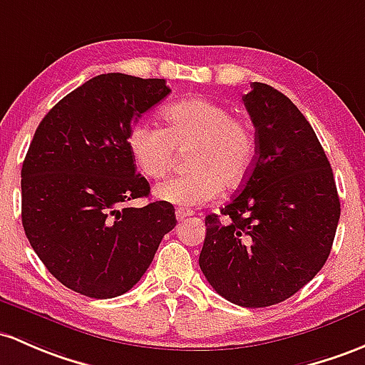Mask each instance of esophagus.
<instances>
[{
    "mask_svg": "<svg viewBox=\"0 0 365 365\" xmlns=\"http://www.w3.org/2000/svg\"><path fill=\"white\" fill-rule=\"evenodd\" d=\"M195 212L191 209H184V207H179L178 210H175V217H178V221H182V219L190 217V215H193Z\"/></svg>",
    "mask_w": 365,
    "mask_h": 365,
    "instance_id": "esophagus-1",
    "label": "esophagus"
}]
</instances>
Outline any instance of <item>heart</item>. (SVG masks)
<instances>
[{
  "label": "heart",
  "mask_w": 365,
  "mask_h": 365,
  "mask_svg": "<svg viewBox=\"0 0 365 365\" xmlns=\"http://www.w3.org/2000/svg\"><path fill=\"white\" fill-rule=\"evenodd\" d=\"M165 128L137 121L127 135L132 160L146 178L158 179L174 165L178 151L191 167L156 184L155 197L175 205L195 207L212 200L219 190H233L245 181L256 155V139L244 120L226 106L191 97L167 106Z\"/></svg>",
  "instance_id": "heart-1"
}]
</instances>
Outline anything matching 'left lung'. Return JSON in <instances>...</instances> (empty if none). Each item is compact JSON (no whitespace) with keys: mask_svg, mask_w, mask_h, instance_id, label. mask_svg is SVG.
<instances>
[{"mask_svg":"<svg viewBox=\"0 0 365 365\" xmlns=\"http://www.w3.org/2000/svg\"><path fill=\"white\" fill-rule=\"evenodd\" d=\"M242 97L256 127V160L244 186L205 217L200 269L230 303H282L322 269L341 207L331 163L289 97L254 81Z\"/></svg>","mask_w":365,"mask_h":365,"instance_id":"8db88e82","label":"left lung"}]
</instances>
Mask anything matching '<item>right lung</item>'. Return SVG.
Masks as SVG:
<instances>
[{"label": "right lung", "instance_id": "right-lung-1", "mask_svg": "<svg viewBox=\"0 0 365 365\" xmlns=\"http://www.w3.org/2000/svg\"><path fill=\"white\" fill-rule=\"evenodd\" d=\"M170 93L165 80L108 73L53 106L22 163V226L50 273L74 292L109 299L130 291L175 226L150 195L127 146L132 125Z\"/></svg>", "mask_w": 365, "mask_h": 365}]
</instances>
